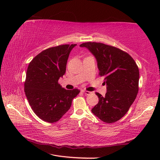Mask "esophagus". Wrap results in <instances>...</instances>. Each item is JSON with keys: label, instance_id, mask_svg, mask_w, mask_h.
<instances>
[{"label": "esophagus", "instance_id": "1", "mask_svg": "<svg viewBox=\"0 0 160 160\" xmlns=\"http://www.w3.org/2000/svg\"><path fill=\"white\" fill-rule=\"evenodd\" d=\"M81 92H83V93L87 95H90L91 93V92L90 91H85V90H81Z\"/></svg>", "mask_w": 160, "mask_h": 160}]
</instances>
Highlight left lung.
I'll return each mask as SVG.
<instances>
[{"mask_svg":"<svg viewBox=\"0 0 160 160\" xmlns=\"http://www.w3.org/2000/svg\"><path fill=\"white\" fill-rule=\"evenodd\" d=\"M86 47L96 58L99 75L105 77L107 93H99V102L92 113L103 122L112 123L126 114L139 90L138 67L128 52L117 47L101 42H87L80 45Z\"/></svg>","mask_w":160,"mask_h":160,"instance_id":"obj_1","label":"left lung"}]
</instances>
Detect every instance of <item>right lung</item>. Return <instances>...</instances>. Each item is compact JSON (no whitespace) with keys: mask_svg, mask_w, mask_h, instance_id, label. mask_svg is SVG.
<instances>
[{"mask_svg":"<svg viewBox=\"0 0 160 160\" xmlns=\"http://www.w3.org/2000/svg\"><path fill=\"white\" fill-rule=\"evenodd\" d=\"M76 44L61 45L41 52L30 62L25 92L32 111L45 122L55 123L70 109L80 90H67L59 83L66 71L70 52Z\"/></svg>","mask_w":160,"mask_h":160,"instance_id":"1","label":"right lung"}]
</instances>
